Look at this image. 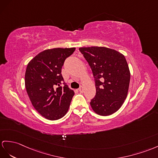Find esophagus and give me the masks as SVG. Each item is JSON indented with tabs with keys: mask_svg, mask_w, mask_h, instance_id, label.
Wrapping results in <instances>:
<instances>
[{
	"mask_svg": "<svg viewBox=\"0 0 158 158\" xmlns=\"http://www.w3.org/2000/svg\"><path fill=\"white\" fill-rule=\"evenodd\" d=\"M78 90L80 91V92H84V88H83V87L82 86H81L80 87L79 89H78Z\"/></svg>",
	"mask_w": 158,
	"mask_h": 158,
	"instance_id": "1",
	"label": "esophagus"
}]
</instances>
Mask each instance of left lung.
Instances as JSON below:
<instances>
[{"instance_id":"8db88e82","label":"left lung","mask_w":158,"mask_h":158,"mask_svg":"<svg viewBox=\"0 0 158 158\" xmlns=\"http://www.w3.org/2000/svg\"><path fill=\"white\" fill-rule=\"evenodd\" d=\"M93 74L96 95L90 102L92 110L102 116L121 108L128 93L130 71L125 56L105 47L80 48Z\"/></svg>"}]
</instances>
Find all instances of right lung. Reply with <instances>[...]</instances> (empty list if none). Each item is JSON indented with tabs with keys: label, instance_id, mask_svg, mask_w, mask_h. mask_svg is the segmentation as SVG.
<instances>
[{
	"label": "right lung",
	"instance_id": "right-lung-1",
	"mask_svg": "<svg viewBox=\"0 0 158 158\" xmlns=\"http://www.w3.org/2000/svg\"><path fill=\"white\" fill-rule=\"evenodd\" d=\"M75 48H53L40 52L26 69L27 92L35 110L51 121L62 118L68 112L74 92L64 82L61 68Z\"/></svg>",
	"mask_w": 158,
	"mask_h": 158
}]
</instances>
